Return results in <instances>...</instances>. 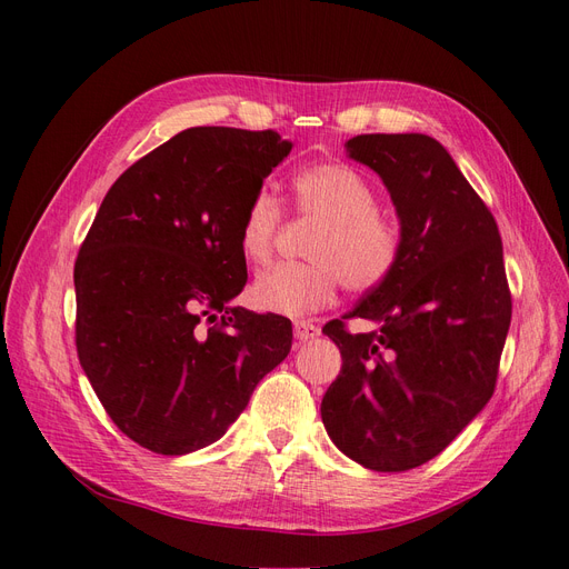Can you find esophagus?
<instances>
[{"label":"esophagus","mask_w":569,"mask_h":569,"mask_svg":"<svg viewBox=\"0 0 569 569\" xmlns=\"http://www.w3.org/2000/svg\"><path fill=\"white\" fill-rule=\"evenodd\" d=\"M295 337L299 341H311V339L320 337V327L311 320H297L295 322Z\"/></svg>","instance_id":"1"}]
</instances>
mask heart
I'll use <instances>...</instances> for the list:
<instances>
[{
	"mask_svg": "<svg viewBox=\"0 0 569 569\" xmlns=\"http://www.w3.org/2000/svg\"><path fill=\"white\" fill-rule=\"evenodd\" d=\"M301 216L322 220L308 258L313 263H278L261 270L251 301L278 316H306L330 306L343 282L363 295L380 287L399 263L401 237L377 213L372 184L349 163H313L291 180ZM282 209L266 189L256 192L239 226V249L251 263H266L278 244Z\"/></svg>",
	"mask_w": 569,
	"mask_h": 569,
	"instance_id": "b5f03b06",
	"label": "heart"
}]
</instances>
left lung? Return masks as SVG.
Instances as JSON below:
<instances>
[{"mask_svg": "<svg viewBox=\"0 0 569 569\" xmlns=\"http://www.w3.org/2000/svg\"><path fill=\"white\" fill-rule=\"evenodd\" d=\"M347 151L387 184L401 253L380 287L322 327L343 363L320 416L341 453L368 470L403 472L439 456L496 389L512 316L503 244L435 137L358 134ZM347 317L378 327L351 336Z\"/></svg>", "mask_w": 569, "mask_h": 569, "instance_id": "left-lung-1", "label": "left lung"}]
</instances>
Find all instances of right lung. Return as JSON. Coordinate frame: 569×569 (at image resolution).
Instances as JSON below:
<instances>
[{
  "mask_svg": "<svg viewBox=\"0 0 569 569\" xmlns=\"http://www.w3.org/2000/svg\"><path fill=\"white\" fill-rule=\"evenodd\" d=\"M291 142L274 130L189 128L134 161L78 251L76 347L113 425L142 449L218 441L291 349L284 316L232 299L239 226Z\"/></svg>",
  "mask_w": 569,
  "mask_h": 569,
  "instance_id": "right-lung-1",
  "label": "right lung"
}]
</instances>
